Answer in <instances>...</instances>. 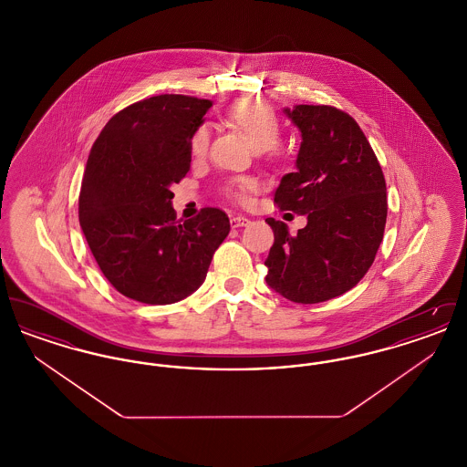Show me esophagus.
I'll use <instances>...</instances> for the list:
<instances>
[{
    "instance_id": "obj_1",
    "label": "esophagus",
    "mask_w": 467,
    "mask_h": 467,
    "mask_svg": "<svg viewBox=\"0 0 467 467\" xmlns=\"http://www.w3.org/2000/svg\"><path fill=\"white\" fill-rule=\"evenodd\" d=\"M231 227H244L246 223H250L246 217L244 215H234V217H231Z\"/></svg>"
}]
</instances>
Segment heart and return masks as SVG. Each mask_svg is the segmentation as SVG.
Listing matches in <instances>:
<instances>
[{"instance_id": "heart-1", "label": "heart", "mask_w": 467, "mask_h": 467, "mask_svg": "<svg viewBox=\"0 0 467 467\" xmlns=\"http://www.w3.org/2000/svg\"><path fill=\"white\" fill-rule=\"evenodd\" d=\"M227 120L238 128L246 136L250 147L255 152H263L273 149L282 134V126L275 110L257 99H240L233 103L227 110ZM210 143V128L206 124L200 126L189 143L191 154L194 157H202L208 150ZM250 180H238L227 185L225 192L231 200L244 201L246 194L252 191Z\"/></svg>"}]
</instances>
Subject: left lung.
<instances>
[{
  "instance_id": "obj_1",
  "label": "left lung",
  "mask_w": 467,
  "mask_h": 467,
  "mask_svg": "<svg viewBox=\"0 0 467 467\" xmlns=\"http://www.w3.org/2000/svg\"><path fill=\"white\" fill-rule=\"evenodd\" d=\"M284 113L301 131V147L275 202L308 223L290 236L287 223L266 219L275 233L266 284L289 301L313 305L356 287L373 265L387 221V187L348 113L326 105H296Z\"/></svg>"
}]
</instances>
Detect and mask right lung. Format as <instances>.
Wrapping results in <instances>:
<instances>
[{"label": "right lung", "instance_id": "1", "mask_svg": "<svg viewBox=\"0 0 467 467\" xmlns=\"http://www.w3.org/2000/svg\"><path fill=\"white\" fill-rule=\"evenodd\" d=\"M212 101L161 94L115 113L90 149L78 221L107 280L145 305L200 289L229 219L219 208L177 223L171 185L191 168V138Z\"/></svg>", "mask_w": 467, "mask_h": 467}]
</instances>
